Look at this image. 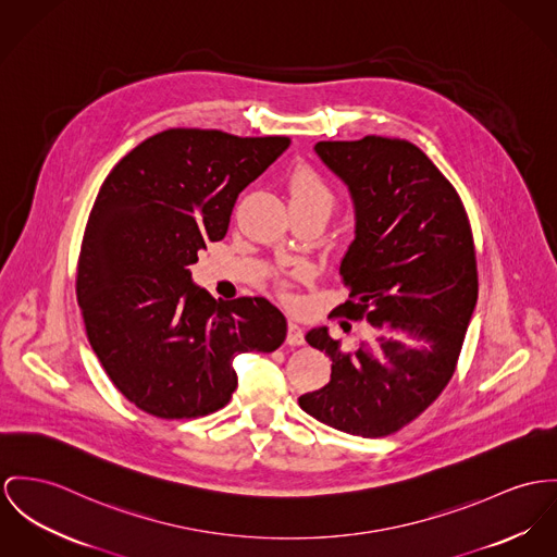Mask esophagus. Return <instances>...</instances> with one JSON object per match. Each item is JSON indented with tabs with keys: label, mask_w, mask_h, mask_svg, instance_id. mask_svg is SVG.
Returning a JSON list of instances; mask_svg holds the SVG:
<instances>
[{
	"label": "esophagus",
	"mask_w": 557,
	"mask_h": 557,
	"mask_svg": "<svg viewBox=\"0 0 557 557\" xmlns=\"http://www.w3.org/2000/svg\"><path fill=\"white\" fill-rule=\"evenodd\" d=\"M286 343L288 345H302L305 343V333L297 322L288 324V335H286Z\"/></svg>",
	"instance_id": "34e87169"
}]
</instances>
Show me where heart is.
Wrapping results in <instances>:
<instances>
[{
  "mask_svg": "<svg viewBox=\"0 0 557 557\" xmlns=\"http://www.w3.org/2000/svg\"><path fill=\"white\" fill-rule=\"evenodd\" d=\"M288 197L293 212H315L324 218L335 206V190L322 173L309 165H299L288 175Z\"/></svg>",
  "mask_w": 557,
  "mask_h": 557,
  "instance_id": "heart-1",
  "label": "heart"
}]
</instances>
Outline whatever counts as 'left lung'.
<instances>
[{
	"instance_id": "1",
	"label": "left lung",
	"mask_w": 557,
	"mask_h": 557,
	"mask_svg": "<svg viewBox=\"0 0 557 557\" xmlns=\"http://www.w3.org/2000/svg\"><path fill=\"white\" fill-rule=\"evenodd\" d=\"M315 152L356 208V237L339 267L349 300L331 315L420 345L377 335L347 347L326 326L311 329L305 342L333 371L300 396V409L347 434L387 436L424 413L456 371L479 290L471 222L451 182L407 139L318 141ZM342 329L351 326L343 320Z\"/></svg>"
}]
</instances>
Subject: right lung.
Wrapping results in <instances>:
<instances>
[{
  "label": "right lung",
  "mask_w": 557,
  "mask_h": 557,
  "mask_svg": "<svg viewBox=\"0 0 557 557\" xmlns=\"http://www.w3.org/2000/svg\"><path fill=\"white\" fill-rule=\"evenodd\" d=\"M288 146L282 135L168 128L103 180L76 295L92 351L137 409L163 420L214 413L237 387L233 358L275 351L286 339L275 305L215 300L193 284L188 267L226 235L239 193Z\"/></svg>",
  "instance_id": "1"
}]
</instances>
